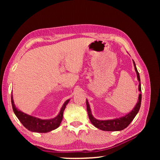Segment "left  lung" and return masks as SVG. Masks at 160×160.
<instances>
[{
	"mask_svg": "<svg viewBox=\"0 0 160 160\" xmlns=\"http://www.w3.org/2000/svg\"><path fill=\"white\" fill-rule=\"evenodd\" d=\"M133 65L135 67V71L137 73L138 80L139 81L138 89H139V91H140V93L139 94L138 101L136 105H135L134 108L129 113H128L125 116H123V117L115 118L113 119H108V120H99V119H95L93 116V115H92L88 100L86 99L87 110H88L89 118L91 121V123L97 128L103 131H108V132L122 131L128 126V125L130 124V123L132 122L133 119L138 114L140 108V106H141V102H142V93H141L142 89H141V82H140L139 74L138 71V69L136 68V66H135V63L133 60Z\"/></svg>",
	"mask_w": 160,
	"mask_h": 160,
	"instance_id": "obj_1",
	"label": "left lung"
}]
</instances>
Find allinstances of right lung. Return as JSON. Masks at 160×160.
I'll return each instance as SVG.
<instances>
[{
	"mask_svg": "<svg viewBox=\"0 0 160 160\" xmlns=\"http://www.w3.org/2000/svg\"><path fill=\"white\" fill-rule=\"evenodd\" d=\"M69 101L70 99L67 100L62 105L60 112L57 117L49 119H42L28 115L17 108L14 103L12 93L11 94V103L14 114L24 125V127L31 132L37 133H47L59 128L63 117L64 110Z\"/></svg>",
	"mask_w": 160,
	"mask_h": 160,
	"instance_id": "1",
	"label": "right lung"
}]
</instances>
